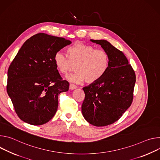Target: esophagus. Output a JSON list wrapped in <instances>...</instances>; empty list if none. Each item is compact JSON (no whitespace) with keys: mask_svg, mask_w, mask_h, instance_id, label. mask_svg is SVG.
<instances>
[{"mask_svg":"<svg viewBox=\"0 0 160 160\" xmlns=\"http://www.w3.org/2000/svg\"><path fill=\"white\" fill-rule=\"evenodd\" d=\"M77 88V86L74 84H70L69 85V89L70 90H75Z\"/></svg>","mask_w":160,"mask_h":160,"instance_id":"1","label":"esophagus"}]
</instances>
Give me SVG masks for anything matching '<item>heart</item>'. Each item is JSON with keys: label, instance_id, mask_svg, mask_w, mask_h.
I'll list each match as a JSON object with an SVG mask.
<instances>
[{"label": "heart", "instance_id": "heart-1", "mask_svg": "<svg viewBox=\"0 0 160 160\" xmlns=\"http://www.w3.org/2000/svg\"><path fill=\"white\" fill-rule=\"evenodd\" d=\"M67 56L57 52L54 63L58 72L67 75L75 69L76 73L67 78L71 82L87 84L98 81L107 71L109 64L108 53L102 49L77 42L67 49Z\"/></svg>", "mask_w": 160, "mask_h": 160}]
</instances>
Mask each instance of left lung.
<instances>
[{
    "label": "left lung",
    "instance_id": "obj_1",
    "mask_svg": "<svg viewBox=\"0 0 160 160\" xmlns=\"http://www.w3.org/2000/svg\"><path fill=\"white\" fill-rule=\"evenodd\" d=\"M90 41L108 53L109 64L98 81L82 88L85 98L81 111L91 125L105 127L118 121L130 107L136 77L122 51L106 40Z\"/></svg>",
    "mask_w": 160,
    "mask_h": 160
}]
</instances>
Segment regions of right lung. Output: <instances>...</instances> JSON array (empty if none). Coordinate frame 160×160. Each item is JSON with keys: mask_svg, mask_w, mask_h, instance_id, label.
<instances>
[{"mask_svg": "<svg viewBox=\"0 0 160 160\" xmlns=\"http://www.w3.org/2000/svg\"><path fill=\"white\" fill-rule=\"evenodd\" d=\"M71 41L44 33L27 39L8 71L7 92L18 117L32 125H41L57 112L58 95L67 92L54 56Z\"/></svg>", "mask_w": 160, "mask_h": 160, "instance_id": "add662e5", "label": "right lung"}]
</instances>
